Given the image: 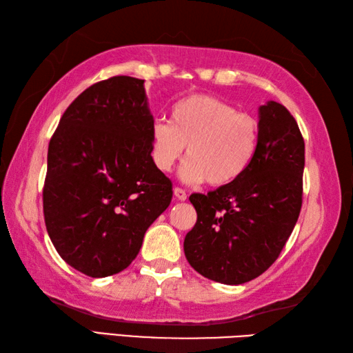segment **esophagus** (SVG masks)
Returning <instances> with one entry per match:
<instances>
[{"label": "esophagus", "instance_id": "34e87169", "mask_svg": "<svg viewBox=\"0 0 353 353\" xmlns=\"http://www.w3.org/2000/svg\"><path fill=\"white\" fill-rule=\"evenodd\" d=\"M174 196H176L177 200L183 201V200H186V197H188V194H186L185 190H182V188H179V186H176V188H174Z\"/></svg>", "mask_w": 353, "mask_h": 353}]
</instances>
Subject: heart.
Wrapping results in <instances>:
<instances>
[{"label":"heart","mask_w":353,"mask_h":353,"mask_svg":"<svg viewBox=\"0 0 353 353\" xmlns=\"http://www.w3.org/2000/svg\"><path fill=\"white\" fill-rule=\"evenodd\" d=\"M186 161L181 177L188 183L208 181L224 186L249 170L258 148V123L212 95L194 94L174 104L171 123L152 125V161L161 171H170Z\"/></svg>","instance_id":"b5f03b06"}]
</instances>
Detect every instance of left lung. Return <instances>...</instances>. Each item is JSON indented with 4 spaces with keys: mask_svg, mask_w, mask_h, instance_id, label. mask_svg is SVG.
Returning a JSON list of instances; mask_svg holds the SVG:
<instances>
[{
    "mask_svg": "<svg viewBox=\"0 0 353 353\" xmlns=\"http://www.w3.org/2000/svg\"><path fill=\"white\" fill-rule=\"evenodd\" d=\"M305 141L288 109L276 101L259 108L258 148L238 181L192 194L197 221L183 250L208 279L245 283L279 256L302 208Z\"/></svg>",
    "mask_w": 353,
    "mask_h": 353,
    "instance_id": "8db88e82",
    "label": "left lung"
}]
</instances>
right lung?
Listing matches in <instances>:
<instances>
[{
    "label": "right lung",
    "mask_w": 353,
    "mask_h": 353,
    "mask_svg": "<svg viewBox=\"0 0 353 353\" xmlns=\"http://www.w3.org/2000/svg\"><path fill=\"white\" fill-rule=\"evenodd\" d=\"M144 80L115 76L85 89L48 145L43 219L62 259L91 277L123 272L171 203L172 183L152 161Z\"/></svg>",
    "instance_id": "add662e5"
}]
</instances>
